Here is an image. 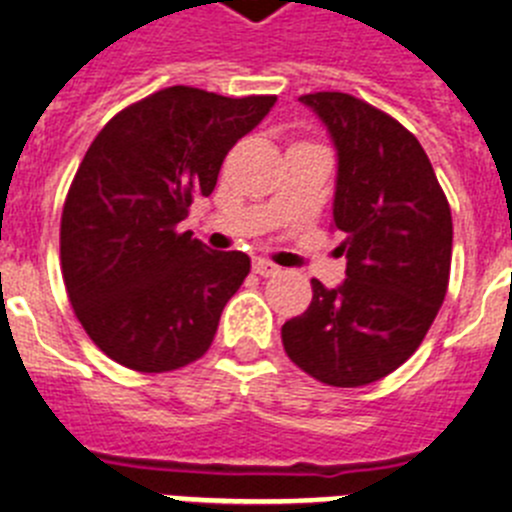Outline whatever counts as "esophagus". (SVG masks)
I'll list each match as a JSON object with an SVG mask.
<instances>
[{
	"label": "esophagus",
	"mask_w": 512,
	"mask_h": 512,
	"mask_svg": "<svg viewBox=\"0 0 512 512\" xmlns=\"http://www.w3.org/2000/svg\"><path fill=\"white\" fill-rule=\"evenodd\" d=\"M253 271H256L259 277H274V274H279V266L271 264V261L266 259H253Z\"/></svg>",
	"instance_id": "obj_1"
}]
</instances>
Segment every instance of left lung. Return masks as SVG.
Returning <instances> with one entry per match:
<instances>
[{
	"instance_id": "8db88e82",
	"label": "left lung",
	"mask_w": 512,
	"mask_h": 512,
	"mask_svg": "<svg viewBox=\"0 0 512 512\" xmlns=\"http://www.w3.org/2000/svg\"><path fill=\"white\" fill-rule=\"evenodd\" d=\"M338 151L333 228L343 233L346 282L282 325L284 351L330 387H364L418 351L451 271V207L408 128L343 92L302 94Z\"/></svg>"
}]
</instances>
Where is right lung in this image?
<instances>
[{"label": "right lung", "mask_w": 512, "mask_h": 512, "mask_svg": "<svg viewBox=\"0 0 512 512\" xmlns=\"http://www.w3.org/2000/svg\"><path fill=\"white\" fill-rule=\"evenodd\" d=\"M274 102L169 87L92 140L63 202L61 271L76 318L112 361L161 374L205 356L251 259L207 251L179 223Z\"/></svg>", "instance_id": "add662e5"}]
</instances>
